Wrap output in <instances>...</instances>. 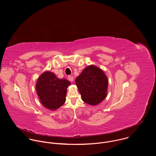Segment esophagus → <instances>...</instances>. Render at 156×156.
I'll return each instance as SVG.
<instances>
[{
  "label": "esophagus",
  "mask_w": 156,
  "mask_h": 156,
  "mask_svg": "<svg viewBox=\"0 0 156 156\" xmlns=\"http://www.w3.org/2000/svg\"><path fill=\"white\" fill-rule=\"evenodd\" d=\"M68 79L70 82H73V80H74L73 77V76H69L68 77Z\"/></svg>",
  "instance_id": "esophagus-1"
}]
</instances>
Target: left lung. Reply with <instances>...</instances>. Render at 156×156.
<instances>
[{"label": "left lung", "mask_w": 156, "mask_h": 156, "mask_svg": "<svg viewBox=\"0 0 156 156\" xmlns=\"http://www.w3.org/2000/svg\"><path fill=\"white\" fill-rule=\"evenodd\" d=\"M75 82L82 100L89 105H97L107 96L108 79L101 68L94 65L86 67Z\"/></svg>", "instance_id": "obj_1"}]
</instances>
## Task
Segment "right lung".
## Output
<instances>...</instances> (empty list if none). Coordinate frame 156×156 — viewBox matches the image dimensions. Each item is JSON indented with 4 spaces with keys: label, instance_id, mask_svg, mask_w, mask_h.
Here are the masks:
<instances>
[{
    "label": "right lung",
    "instance_id": "1",
    "mask_svg": "<svg viewBox=\"0 0 156 156\" xmlns=\"http://www.w3.org/2000/svg\"><path fill=\"white\" fill-rule=\"evenodd\" d=\"M71 83L58 79L55 73L46 71L38 77L36 90L41 103L45 108L55 111L66 102L67 88Z\"/></svg>",
    "mask_w": 156,
    "mask_h": 156
}]
</instances>
